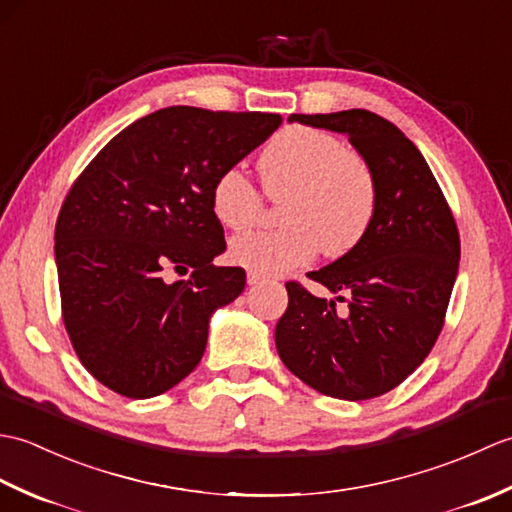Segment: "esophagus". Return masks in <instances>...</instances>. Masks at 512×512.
Returning <instances> with one entry per match:
<instances>
[{
  "label": "esophagus",
  "mask_w": 512,
  "mask_h": 512,
  "mask_svg": "<svg viewBox=\"0 0 512 512\" xmlns=\"http://www.w3.org/2000/svg\"><path fill=\"white\" fill-rule=\"evenodd\" d=\"M266 277L264 275H259V273H253V270H248V275H246V281H248V286H257V284H262Z\"/></svg>",
  "instance_id": "34e87169"
}]
</instances>
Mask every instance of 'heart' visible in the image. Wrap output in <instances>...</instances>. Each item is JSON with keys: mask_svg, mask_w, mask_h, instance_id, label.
<instances>
[{"mask_svg": "<svg viewBox=\"0 0 512 512\" xmlns=\"http://www.w3.org/2000/svg\"><path fill=\"white\" fill-rule=\"evenodd\" d=\"M259 171L268 198H286L279 213L286 226L233 239L228 255L253 273H290L321 250L343 257L363 242L376 220L380 189L374 169L345 140L323 129H281L259 158ZM211 206L217 222L244 233L262 220L264 195L242 167H228L213 184Z\"/></svg>", "mask_w": 512, "mask_h": 512, "instance_id": "obj_1", "label": "heart"}]
</instances>
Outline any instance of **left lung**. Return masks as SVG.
<instances>
[{"instance_id": "left-lung-1", "label": "left lung", "mask_w": 512, "mask_h": 512, "mask_svg": "<svg viewBox=\"0 0 512 512\" xmlns=\"http://www.w3.org/2000/svg\"><path fill=\"white\" fill-rule=\"evenodd\" d=\"M288 121L350 138L376 173L380 202L352 253L308 273L347 295V312L288 281L277 352L292 374L325 396L376 398L398 387L436 345L458 277V226L427 160L383 116L345 110L292 114Z\"/></svg>"}]
</instances>
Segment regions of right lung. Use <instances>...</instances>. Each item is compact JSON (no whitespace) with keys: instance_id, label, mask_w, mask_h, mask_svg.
I'll list each match as a JSON object with an SVG mask.
<instances>
[{"instance_id":"1","label":"right lung","mask_w":512,"mask_h":512,"mask_svg":"<svg viewBox=\"0 0 512 512\" xmlns=\"http://www.w3.org/2000/svg\"><path fill=\"white\" fill-rule=\"evenodd\" d=\"M281 125L279 114L173 105L107 143L65 195L54 228L63 323L83 367L116 394L151 398L187 378L211 314L246 286L215 266L217 176ZM167 269L191 272L169 285Z\"/></svg>"}]
</instances>
